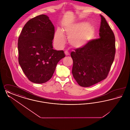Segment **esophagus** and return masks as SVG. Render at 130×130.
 Here are the masks:
<instances>
[{"instance_id": "34e87169", "label": "esophagus", "mask_w": 130, "mask_h": 130, "mask_svg": "<svg viewBox=\"0 0 130 130\" xmlns=\"http://www.w3.org/2000/svg\"><path fill=\"white\" fill-rule=\"evenodd\" d=\"M65 55H66V56L70 55V54H69V53L68 52V51H67L65 52Z\"/></svg>"}]
</instances>
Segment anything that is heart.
Wrapping results in <instances>:
<instances>
[{
  "mask_svg": "<svg viewBox=\"0 0 130 130\" xmlns=\"http://www.w3.org/2000/svg\"><path fill=\"white\" fill-rule=\"evenodd\" d=\"M64 31L69 38V43L76 48L85 46L92 39L95 31L93 25L85 22L67 26L65 27ZM64 42L63 32L60 29H57L54 36V43L57 46L62 47Z\"/></svg>",
  "mask_w": 130,
  "mask_h": 130,
  "instance_id": "obj_1",
  "label": "heart"
}]
</instances>
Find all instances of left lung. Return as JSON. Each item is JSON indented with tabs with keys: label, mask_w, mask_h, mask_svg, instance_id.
<instances>
[{
	"label": "left lung",
	"mask_w": 130,
	"mask_h": 130,
	"mask_svg": "<svg viewBox=\"0 0 130 130\" xmlns=\"http://www.w3.org/2000/svg\"><path fill=\"white\" fill-rule=\"evenodd\" d=\"M101 17L99 37L89 41L82 48L72 52V74L81 87H88L105 79L113 62L115 37L105 18Z\"/></svg>",
	"instance_id": "8db88e82"
}]
</instances>
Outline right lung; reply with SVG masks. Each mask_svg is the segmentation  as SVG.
Instances as JSON below:
<instances>
[{
	"label": "right lung",
	"instance_id": "add662e5",
	"mask_svg": "<svg viewBox=\"0 0 130 130\" xmlns=\"http://www.w3.org/2000/svg\"><path fill=\"white\" fill-rule=\"evenodd\" d=\"M55 27L49 18L41 14L29 20L18 40L19 64L31 82L41 84L52 77L57 63L65 56L53 49Z\"/></svg>",
	"mask_w": 130,
	"mask_h": 130
}]
</instances>
